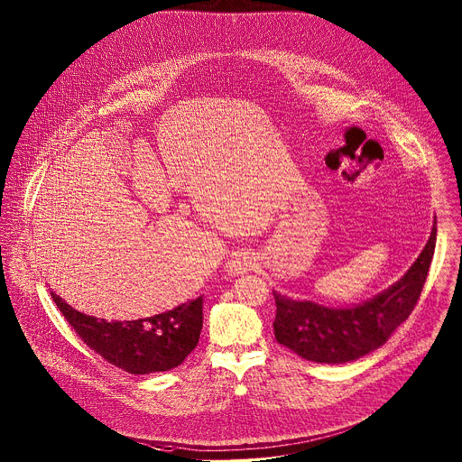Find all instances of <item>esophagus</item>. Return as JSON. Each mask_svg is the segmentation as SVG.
<instances>
[{"mask_svg": "<svg viewBox=\"0 0 462 462\" xmlns=\"http://www.w3.org/2000/svg\"><path fill=\"white\" fill-rule=\"evenodd\" d=\"M255 266V257L246 252V250H241V252H236L230 255L228 263H226V272L228 275H245L248 272H252Z\"/></svg>", "mask_w": 462, "mask_h": 462, "instance_id": "esophagus-1", "label": "esophagus"}]
</instances>
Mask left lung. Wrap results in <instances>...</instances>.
<instances>
[{
    "label": "left lung",
    "instance_id": "left-lung-1",
    "mask_svg": "<svg viewBox=\"0 0 462 462\" xmlns=\"http://www.w3.org/2000/svg\"><path fill=\"white\" fill-rule=\"evenodd\" d=\"M436 234L434 221L425 248L407 273L365 303L337 309L273 291L278 343L301 359L321 365L350 363L382 346L418 303L434 257Z\"/></svg>",
    "mask_w": 462,
    "mask_h": 462
}]
</instances>
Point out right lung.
Here are the masks:
<instances>
[{"label":"right lung","instance_id":"right-lung-1","mask_svg":"<svg viewBox=\"0 0 462 462\" xmlns=\"http://www.w3.org/2000/svg\"><path fill=\"white\" fill-rule=\"evenodd\" d=\"M79 337L106 363L132 374L177 368L196 348L203 325V296L146 319L106 321L75 310L51 292Z\"/></svg>","mask_w":462,"mask_h":462}]
</instances>
